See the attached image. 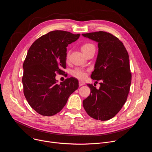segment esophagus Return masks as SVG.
<instances>
[{
    "label": "esophagus",
    "mask_w": 152,
    "mask_h": 152,
    "mask_svg": "<svg viewBox=\"0 0 152 152\" xmlns=\"http://www.w3.org/2000/svg\"><path fill=\"white\" fill-rule=\"evenodd\" d=\"M85 83L83 81L80 80V81L79 82V86H82V85H85Z\"/></svg>",
    "instance_id": "34e87169"
}]
</instances>
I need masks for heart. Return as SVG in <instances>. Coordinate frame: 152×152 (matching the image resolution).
Listing matches in <instances>:
<instances>
[{
    "mask_svg": "<svg viewBox=\"0 0 152 152\" xmlns=\"http://www.w3.org/2000/svg\"><path fill=\"white\" fill-rule=\"evenodd\" d=\"M91 49H95V47L93 45L91 44V43H85V44L83 45L81 47L82 51L83 52V53H85L86 51H88ZM69 56H70V51H69L67 53L66 58L67 59H69ZM72 73L74 76L76 77L78 79H83L85 78V77L86 76V71L80 68L75 69L74 70H73L72 71Z\"/></svg>",
    "mask_w": 152,
    "mask_h": 152,
    "instance_id": "heart-1",
    "label": "heart"
}]
</instances>
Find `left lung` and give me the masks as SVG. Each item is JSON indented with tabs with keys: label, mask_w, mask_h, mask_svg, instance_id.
Returning <instances> with one entry per match:
<instances>
[{
	"label": "left lung",
	"mask_w": 152,
	"mask_h": 152,
	"mask_svg": "<svg viewBox=\"0 0 152 152\" xmlns=\"http://www.w3.org/2000/svg\"><path fill=\"white\" fill-rule=\"evenodd\" d=\"M82 35L98 42V55L91 77L99 80L100 85L97 90L87 84L91 93L83 100V106L91 117L108 120L120 111L127 98L132 78L129 55L123 42L109 32Z\"/></svg>",
	"instance_id": "left-lung-1"
}]
</instances>
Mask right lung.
Masks as SVG:
<instances>
[{"label":"right lung","mask_w":152,"mask_h":152,"mask_svg":"<svg viewBox=\"0 0 152 152\" xmlns=\"http://www.w3.org/2000/svg\"><path fill=\"white\" fill-rule=\"evenodd\" d=\"M80 34L64 31H51L35 40L23 64L24 95L38 114L52 116L60 112L70 96L79 87L78 80L70 77L57 83L56 73L66 68L67 47Z\"/></svg>","instance_id":"1"}]
</instances>
